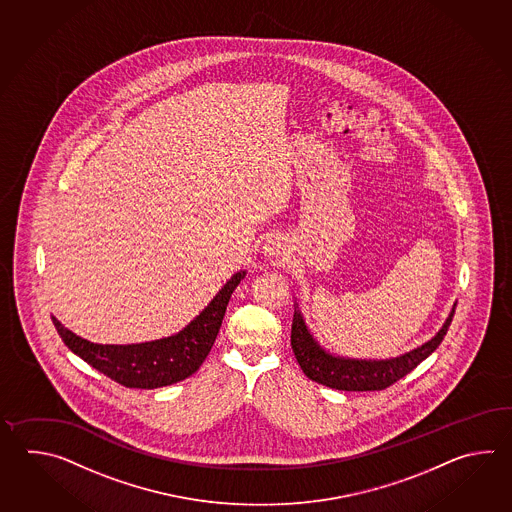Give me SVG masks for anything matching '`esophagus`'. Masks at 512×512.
<instances>
[{
  "mask_svg": "<svg viewBox=\"0 0 512 512\" xmlns=\"http://www.w3.org/2000/svg\"><path fill=\"white\" fill-rule=\"evenodd\" d=\"M263 252L269 258H280V256L285 254V249H283L282 241L278 240V238H271V240H267V243H265Z\"/></svg>",
  "mask_w": 512,
  "mask_h": 512,
  "instance_id": "esophagus-1",
  "label": "esophagus"
}]
</instances>
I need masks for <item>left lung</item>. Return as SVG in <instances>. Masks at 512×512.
Here are the masks:
<instances>
[{
  "mask_svg": "<svg viewBox=\"0 0 512 512\" xmlns=\"http://www.w3.org/2000/svg\"><path fill=\"white\" fill-rule=\"evenodd\" d=\"M454 313L456 307H452L439 333L423 346L412 349L410 353H404L395 359L359 360L335 357L327 353L326 349L320 348V344L305 326L304 316L296 304L291 327V346L300 368L311 381L342 392H379L403 379L404 375H408L439 348Z\"/></svg>",
  "mask_w": 512,
  "mask_h": 512,
  "instance_id": "8db88e82",
  "label": "left lung"
}]
</instances>
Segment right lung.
<instances>
[{
  "instance_id": "obj_1",
  "label": "right lung",
  "mask_w": 512,
  "mask_h": 512,
  "mask_svg": "<svg viewBox=\"0 0 512 512\" xmlns=\"http://www.w3.org/2000/svg\"><path fill=\"white\" fill-rule=\"evenodd\" d=\"M245 274L247 271L236 272L183 331L153 342L128 346L93 344L62 326L55 316L51 318L67 348L89 366L126 388L153 390L183 381L199 370L218 337L230 296Z\"/></svg>"
}]
</instances>
